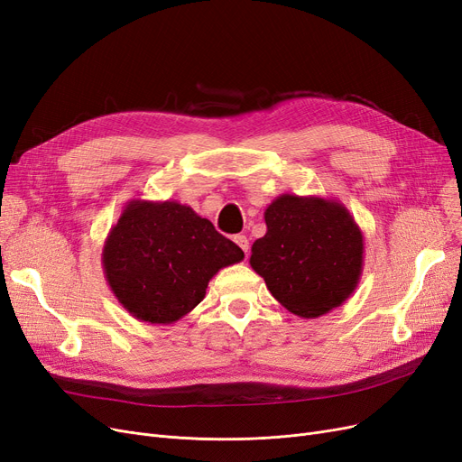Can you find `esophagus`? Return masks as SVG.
Returning a JSON list of instances; mask_svg holds the SVG:
<instances>
[{
	"mask_svg": "<svg viewBox=\"0 0 462 462\" xmlns=\"http://www.w3.org/2000/svg\"><path fill=\"white\" fill-rule=\"evenodd\" d=\"M234 242L237 244V247H240L245 253V257H249V240H247V236L237 234V236H234Z\"/></svg>",
	"mask_w": 462,
	"mask_h": 462,
	"instance_id": "34e87169",
	"label": "esophagus"
}]
</instances>
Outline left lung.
<instances>
[{
    "label": "left lung",
    "mask_w": 462,
    "mask_h": 462,
    "mask_svg": "<svg viewBox=\"0 0 462 462\" xmlns=\"http://www.w3.org/2000/svg\"><path fill=\"white\" fill-rule=\"evenodd\" d=\"M264 222L249 264L282 306L310 319L350 299L364 270V234L343 203L282 194Z\"/></svg>",
    "instance_id": "1"
}]
</instances>
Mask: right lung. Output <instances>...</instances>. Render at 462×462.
Masks as SVG:
<instances>
[{
    "instance_id": "right-lung-1",
    "label": "right lung",
    "mask_w": 462,
    "mask_h": 462,
    "mask_svg": "<svg viewBox=\"0 0 462 462\" xmlns=\"http://www.w3.org/2000/svg\"><path fill=\"white\" fill-rule=\"evenodd\" d=\"M240 261L244 251L211 220L173 199H131L102 247V268L117 302L156 326L192 312L217 272Z\"/></svg>"
}]
</instances>
